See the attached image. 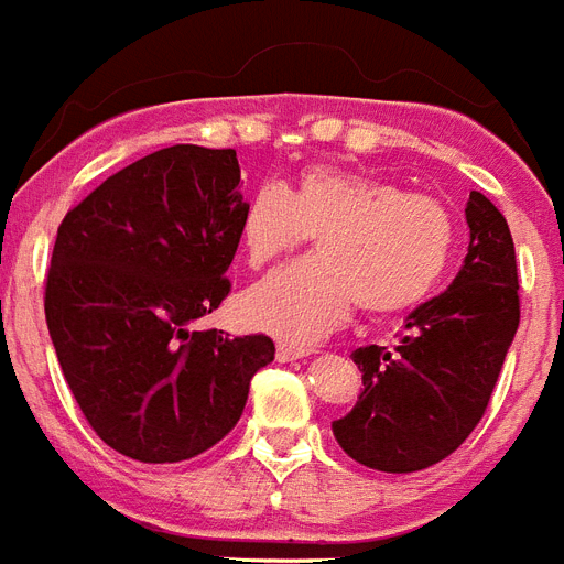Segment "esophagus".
<instances>
[{"mask_svg": "<svg viewBox=\"0 0 564 564\" xmlns=\"http://www.w3.org/2000/svg\"><path fill=\"white\" fill-rule=\"evenodd\" d=\"M311 348L305 345H293V341H279L276 345V359L279 362H293V359H305Z\"/></svg>", "mask_w": 564, "mask_h": 564, "instance_id": "obj_1", "label": "esophagus"}]
</instances>
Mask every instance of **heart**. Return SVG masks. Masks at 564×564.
<instances>
[{
  "label": "heart",
  "mask_w": 564,
  "mask_h": 564,
  "mask_svg": "<svg viewBox=\"0 0 564 564\" xmlns=\"http://www.w3.org/2000/svg\"><path fill=\"white\" fill-rule=\"evenodd\" d=\"M307 230L319 257L250 285L239 296L245 325L314 341L339 328L356 302L368 314H399L425 300L454 253V216L440 199L370 173L314 165L293 191L264 180L248 196L239 216L245 262H273L305 242Z\"/></svg>",
  "instance_id": "b5f03b06"
}]
</instances>
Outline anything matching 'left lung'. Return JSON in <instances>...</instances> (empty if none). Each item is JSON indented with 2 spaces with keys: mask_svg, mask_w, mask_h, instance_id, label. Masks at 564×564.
Listing matches in <instances>:
<instances>
[{
  "mask_svg": "<svg viewBox=\"0 0 564 564\" xmlns=\"http://www.w3.org/2000/svg\"><path fill=\"white\" fill-rule=\"evenodd\" d=\"M470 242L445 293L413 307L393 350L356 348L362 393L334 436L350 459L384 474H413L451 456L479 425L519 328L511 228L470 191Z\"/></svg>",
  "mask_w": 564,
  "mask_h": 564,
  "instance_id": "left-lung-1",
  "label": "left lung"
}]
</instances>
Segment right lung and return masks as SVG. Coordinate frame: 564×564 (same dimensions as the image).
Segmentation results:
<instances>
[{
    "instance_id": "right-lung-1",
    "label": "right lung",
    "mask_w": 564,
    "mask_h": 564,
    "mask_svg": "<svg viewBox=\"0 0 564 564\" xmlns=\"http://www.w3.org/2000/svg\"><path fill=\"white\" fill-rule=\"evenodd\" d=\"M236 151L173 144L122 167L62 219L45 319L67 388L96 436L165 465L225 440L268 336L191 330L230 293L239 248Z\"/></svg>"
}]
</instances>
